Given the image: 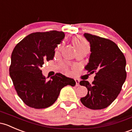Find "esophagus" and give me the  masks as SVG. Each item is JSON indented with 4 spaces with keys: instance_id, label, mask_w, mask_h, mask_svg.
<instances>
[{
    "instance_id": "34e87169",
    "label": "esophagus",
    "mask_w": 132,
    "mask_h": 132,
    "mask_svg": "<svg viewBox=\"0 0 132 132\" xmlns=\"http://www.w3.org/2000/svg\"><path fill=\"white\" fill-rule=\"evenodd\" d=\"M75 81L76 83V86H78L79 85V80L77 79H75Z\"/></svg>"
}]
</instances>
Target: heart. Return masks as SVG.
Here are the masks:
<instances>
[{
  "label": "heart",
  "instance_id": "heart-1",
  "mask_svg": "<svg viewBox=\"0 0 132 132\" xmlns=\"http://www.w3.org/2000/svg\"><path fill=\"white\" fill-rule=\"evenodd\" d=\"M73 43H74V47H75L76 50H84V49H86V50H89V45L88 41L82 37H77L75 38L73 40ZM64 43H62L59 46H58L57 50L60 51L63 48Z\"/></svg>",
  "mask_w": 132,
  "mask_h": 132
}]
</instances>
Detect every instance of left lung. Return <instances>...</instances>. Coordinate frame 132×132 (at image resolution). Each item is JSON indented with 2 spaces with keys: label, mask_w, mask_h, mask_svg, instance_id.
I'll return each mask as SVG.
<instances>
[{
  "label": "left lung",
  "mask_w": 132,
  "mask_h": 132,
  "mask_svg": "<svg viewBox=\"0 0 132 132\" xmlns=\"http://www.w3.org/2000/svg\"><path fill=\"white\" fill-rule=\"evenodd\" d=\"M84 36L91 51L85 69L96 75L92 84L85 80L79 82L88 89L81 102L90 109H102L111 105L121 90L127 78L125 57L112 40L88 33Z\"/></svg>",
  "instance_id": "obj_1"
}]
</instances>
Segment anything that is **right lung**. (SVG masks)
Listing matches in <instances>:
<instances>
[{"mask_svg":"<svg viewBox=\"0 0 132 132\" xmlns=\"http://www.w3.org/2000/svg\"><path fill=\"white\" fill-rule=\"evenodd\" d=\"M65 37L63 32L52 30L29 34L14 47L11 54L9 75L18 95L28 106L44 109L55 102L64 86H74L76 81L60 73L50 79L40 68L53 60L55 49Z\"/></svg>","mask_w":132,"mask_h":132,"instance_id":"right-lung-1","label":"right lung"}]
</instances>
